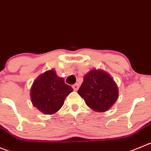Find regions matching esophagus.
<instances>
[{
    "mask_svg": "<svg viewBox=\"0 0 151 151\" xmlns=\"http://www.w3.org/2000/svg\"><path fill=\"white\" fill-rule=\"evenodd\" d=\"M79 87H80V86H79V84H78V83H75V84L73 85V86H72L73 89H74V91H77V90H78V89H79Z\"/></svg>",
    "mask_w": 151,
    "mask_h": 151,
    "instance_id": "1",
    "label": "esophagus"
}]
</instances>
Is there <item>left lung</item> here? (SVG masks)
I'll return each mask as SVG.
<instances>
[{
	"label": "left lung",
	"instance_id": "obj_1",
	"mask_svg": "<svg viewBox=\"0 0 151 151\" xmlns=\"http://www.w3.org/2000/svg\"><path fill=\"white\" fill-rule=\"evenodd\" d=\"M77 93L86 105L97 112L108 111L118 98V88L112 77L102 70H91L83 77Z\"/></svg>",
	"mask_w": 151,
	"mask_h": 151
}]
</instances>
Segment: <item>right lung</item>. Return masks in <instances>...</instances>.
Wrapping results in <instances>:
<instances>
[{
	"label": "right lung",
	"instance_id": "1",
	"mask_svg": "<svg viewBox=\"0 0 151 151\" xmlns=\"http://www.w3.org/2000/svg\"><path fill=\"white\" fill-rule=\"evenodd\" d=\"M72 91V88L52 69L40 74L34 81L31 99L34 106L43 114H54L60 109L66 96Z\"/></svg>",
	"mask_w": 151,
	"mask_h": 151
}]
</instances>
